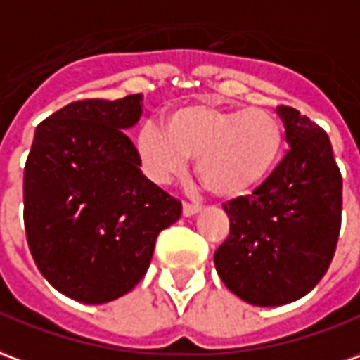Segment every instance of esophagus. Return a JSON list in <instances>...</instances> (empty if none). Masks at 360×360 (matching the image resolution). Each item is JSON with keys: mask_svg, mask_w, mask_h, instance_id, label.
<instances>
[{"mask_svg": "<svg viewBox=\"0 0 360 360\" xmlns=\"http://www.w3.org/2000/svg\"><path fill=\"white\" fill-rule=\"evenodd\" d=\"M202 210V205H193V202H185L183 205V214L185 216H195Z\"/></svg>", "mask_w": 360, "mask_h": 360, "instance_id": "obj_1", "label": "esophagus"}]
</instances>
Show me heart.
Wrapping results in <instances>:
<instances>
[{"mask_svg": "<svg viewBox=\"0 0 360 360\" xmlns=\"http://www.w3.org/2000/svg\"><path fill=\"white\" fill-rule=\"evenodd\" d=\"M285 132L265 109H222L195 103L167 115L165 130L140 124L136 155L142 172L158 185L185 175L197 158V175L216 197H241L263 185L283 158Z\"/></svg>", "mask_w": 360, "mask_h": 360, "instance_id": "heart-1", "label": "heart"}]
</instances>
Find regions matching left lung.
<instances>
[{
	"mask_svg": "<svg viewBox=\"0 0 360 360\" xmlns=\"http://www.w3.org/2000/svg\"><path fill=\"white\" fill-rule=\"evenodd\" d=\"M290 150L253 195L226 202L230 236L214 253L222 283L253 306H283L326 275L341 228L343 181L326 130L276 107Z\"/></svg>",
	"mask_w": 360,
	"mask_h": 360,
	"instance_id": "1",
	"label": "left lung"
}]
</instances>
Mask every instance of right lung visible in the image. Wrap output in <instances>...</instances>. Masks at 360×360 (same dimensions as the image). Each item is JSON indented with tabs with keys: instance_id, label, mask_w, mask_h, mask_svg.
<instances>
[{
	"instance_id": "1",
	"label": "right lung",
	"mask_w": 360,
	"mask_h": 360,
	"mask_svg": "<svg viewBox=\"0 0 360 360\" xmlns=\"http://www.w3.org/2000/svg\"><path fill=\"white\" fill-rule=\"evenodd\" d=\"M142 117V93L66 105L34 130L25 165V232L58 292L105 304L142 281L162 230L181 202L140 172L124 134Z\"/></svg>"
}]
</instances>
